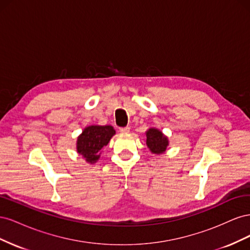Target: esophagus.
<instances>
[{
  "instance_id": "obj_1",
  "label": "esophagus",
  "mask_w": 250,
  "mask_h": 250,
  "mask_svg": "<svg viewBox=\"0 0 250 250\" xmlns=\"http://www.w3.org/2000/svg\"><path fill=\"white\" fill-rule=\"evenodd\" d=\"M129 130H130V127H128V126L120 128V132H122V133H128L129 132Z\"/></svg>"
}]
</instances>
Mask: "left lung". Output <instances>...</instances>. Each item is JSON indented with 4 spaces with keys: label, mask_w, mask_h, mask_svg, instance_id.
Listing matches in <instances>:
<instances>
[{
    "label": "left lung",
    "mask_w": 250,
    "mask_h": 250,
    "mask_svg": "<svg viewBox=\"0 0 250 250\" xmlns=\"http://www.w3.org/2000/svg\"><path fill=\"white\" fill-rule=\"evenodd\" d=\"M146 144L150 151L154 154H162L166 152L169 145L168 138L156 128H149L146 131Z\"/></svg>",
    "instance_id": "left-lung-1"
}]
</instances>
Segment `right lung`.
Listing matches in <instances>:
<instances>
[{"label": "right lung", "instance_id": "right-lung-1", "mask_svg": "<svg viewBox=\"0 0 250 250\" xmlns=\"http://www.w3.org/2000/svg\"><path fill=\"white\" fill-rule=\"evenodd\" d=\"M116 134V130L110 125H90L77 139V152L89 164H94L100 158L103 148Z\"/></svg>", "mask_w": 250, "mask_h": 250}]
</instances>
